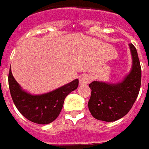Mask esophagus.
I'll use <instances>...</instances> for the list:
<instances>
[{"label": "esophagus", "instance_id": "1", "mask_svg": "<svg viewBox=\"0 0 149 149\" xmlns=\"http://www.w3.org/2000/svg\"><path fill=\"white\" fill-rule=\"evenodd\" d=\"M91 77L90 75L83 74L81 75L80 77H79V83L81 84H83V85H85V84H88L91 82Z\"/></svg>", "mask_w": 149, "mask_h": 149}]
</instances>
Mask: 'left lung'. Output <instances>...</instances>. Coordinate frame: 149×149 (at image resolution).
<instances>
[{"label": "left lung", "mask_w": 149, "mask_h": 149, "mask_svg": "<svg viewBox=\"0 0 149 149\" xmlns=\"http://www.w3.org/2000/svg\"><path fill=\"white\" fill-rule=\"evenodd\" d=\"M132 58L130 72L122 81L108 83L93 81L89 84L91 89L88 107L92 116L104 122H115L121 119L132 108L139 94L141 69L134 45L130 44Z\"/></svg>", "instance_id": "obj_1"}]
</instances>
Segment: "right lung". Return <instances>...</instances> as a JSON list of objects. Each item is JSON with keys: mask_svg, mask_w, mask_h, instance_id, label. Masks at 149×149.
<instances>
[{"mask_svg": "<svg viewBox=\"0 0 149 149\" xmlns=\"http://www.w3.org/2000/svg\"><path fill=\"white\" fill-rule=\"evenodd\" d=\"M8 84L12 99L16 108L27 120L38 124H49L59 115L65 98L78 86V79L44 94H31L23 90L11 72Z\"/></svg>", "mask_w": 149, "mask_h": 149, "instance_id": "right-lung-1", "label": "right lung"}]
</instances>
